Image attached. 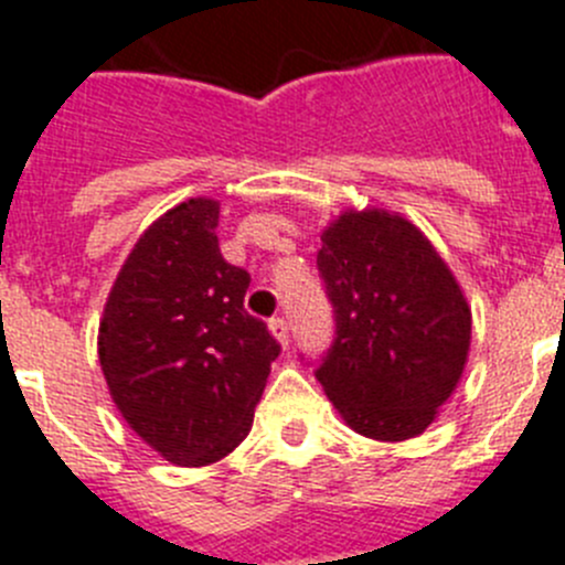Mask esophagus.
Segmentation results:
<instances>
[{
	"label": "esophagus",
	"mask_w": 565,
	"mask_h": 565,
	"mask_svg": "<svg viewBox=\"0 0 565 565\" xmlns=\"http://www.w3.org/2000/svg\"><path fill=\"white\" fill-rule=\"evenodd\" d=\"M270 331L276 334V340L281 342L284 348H289V323H287V318H273L270 320Z\"/></svg>",
	"instance_id": "34e87169"
}]
</instances>
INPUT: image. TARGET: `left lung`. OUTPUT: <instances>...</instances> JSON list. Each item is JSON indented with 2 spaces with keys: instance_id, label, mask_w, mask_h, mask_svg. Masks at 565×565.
<instances>
[{
  "instance_id": "8db88e82",
  "label": "left lung",
  "mask_w": 565,
  "mask_h": 565,
  "mask_svg": "<svg viewBox=\"0 0 565 565\" xmlns=\"http://www.w3.org/2000/svg\"><path fill=\"white\" fill-rule=\"evenodd\" d=\"M318 273L334 340L315 376L351 429L407 440L435 420L466 367L471 309L435 247L404 217L348 211Z\"/></svg>"
}]
</instances>
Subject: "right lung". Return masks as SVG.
I'll use <instances>...</instances> for the list:
<instances>
[{"mask_svg": "<svg viewBox=\"0 0 565 565\" xmlns=\"http://www.w3.org/2000/svg\"><path fill=\"white\" fill-rule=\"evenodd\" d=\"M220 205L194 198L136 242L99 323V365L130 429L175 466H209L250 431L281 354L245 309L250 273L228 265Z\"/></svg>", "mask_w": 565, "mask_h": 565, "instance_id": "right-lung-1", "label": "right lung"}]
</instances>
